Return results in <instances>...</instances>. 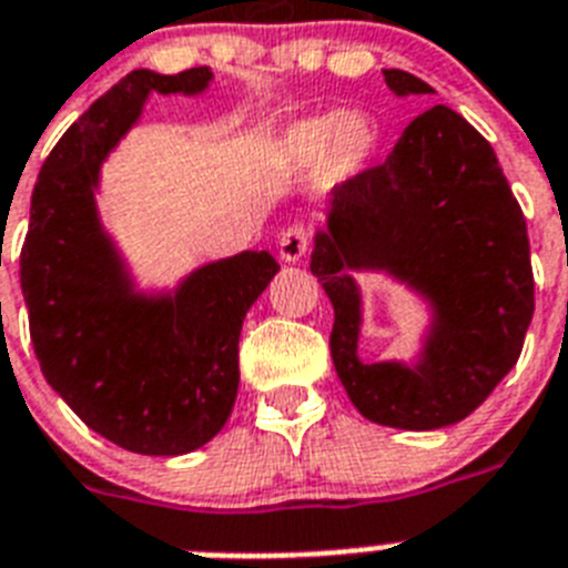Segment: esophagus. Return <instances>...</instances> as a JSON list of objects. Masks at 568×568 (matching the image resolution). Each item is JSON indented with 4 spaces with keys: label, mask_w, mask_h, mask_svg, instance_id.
I'll return each mask as SVG.
<instances>
[{
    "label": "esophagus",
    "mask_w": 568,
    "mask_h": 568,
    "mask_svg": "<svg viewBox=\"0 0 568 568\" xmlns=\"http://www.w3.org/2000/svg\"><path fill=\"white\" fill-rule=\"evenodd\" d=\"M308 251V230L303 227V224H294V227H288L280 236V244H276V253H280V260L283 262H300L303 256H306Z\"/></svg>",
    "instance_id": "34e87169"
}]
</instances>
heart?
Here are the masks:
<instances>
[{
    "instance_id": "b5f03b06",
    "label": "heart",
    "mask_w": 568,
    "mask_h": 568,
    "mask_svg": "<svg viewBox=\"0 0 568 568\" xmlns=\"http://www.w3.org/2000/svg\"><path fill=\"white\" fill-rule=\"evenodd\" d=\"M379 149V128L362 110H329L297 119L280 133L276 160L292 174H321L326 183H347Z\"/></svg>"
}]
</instances>
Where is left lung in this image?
<instances>
[{
    "instance_id": "obj_1",
    "label": "left lung",
    "mask_w": 568,
    "mask_h": 568,
    "mask_svg": "<svg viewBox=\"0 0 568 568\" xmlns=\"http://www.w3.org/2000/svg\"><path fill=\"white\" fill-rule=\"evenodd\" d=\"M394 95H432L385 69ZM388 273L418 294L429 326L414 363L357 356L361 290L353 273ZM312 274L335 308L338 379L371 423L435 432L493 394L523 353L534 315L528 227L496 151L446 104L419 113L382 165L335 186L315 233Z\"/></svg>"
}]
</instances>
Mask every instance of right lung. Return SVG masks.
Returning <instances> with one entry per match:
<instances>
[{
	"instance_id": "add662e5",
	"label": "right lung",
	"mask_w": 568,
	"mask_h": 568,
	"mask_svg": "<svg viewBox=\"0 0 568 568\" xmlns=\"http://www.w3.org/2000/svg\"><path fill=\"white\" fill-rule=\"evenodd\" d=\"M210 84V67L133 69L60 136L31 195L20 283L40 371L92 432L136 455H186L224 428L244 315L280 271L268 251H242L142 292L101 224V165L151 92Z\"/></svg>"
}]
</instances>
